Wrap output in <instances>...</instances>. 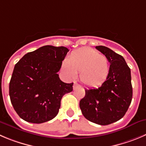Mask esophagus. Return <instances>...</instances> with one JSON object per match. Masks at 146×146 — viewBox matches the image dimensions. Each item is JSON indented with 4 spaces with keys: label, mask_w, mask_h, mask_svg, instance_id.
Instances as JSON below:
<instances>
[{
    "label": "esophagus",
    "mask_w": 146,
    "mask_h": 146,
    "mask_svg": "<svg viewBox=\"0 0 146 146\" xmlns=\"http://www.w3.org/2000/svg\"><path fill=\"white\" fill-rule=\"evenodd\" d=\"M79 86L78 84H76V83H74V84H73V89H75V88H76L77 86Z\"/></svg>",
    "instance_id": "1"
}]
</instances>
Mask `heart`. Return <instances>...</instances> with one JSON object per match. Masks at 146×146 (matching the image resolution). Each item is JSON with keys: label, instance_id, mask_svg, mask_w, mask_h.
Instances as JSON below:
<instances>
[{"label": "heart", "instance_id": "heart-1", "mask_svg": "<svg viewBox=\"0 0 146 146\" xmlns=\"http://www.w3.org/2000/svg\"><path fill=\"white\" fill-rule=\"evenodd\" d=\"M62 69L70 78L80 72V79L85 85L97 87L107 79L109 61L104 54L92 48H83L73 52L68 60L62 62Z\"/></svg>", "mask_w": 146, "mask_h": 146}]
</instances>
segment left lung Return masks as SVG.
Here are the masks:
<instances>
[{
	"instance_id": "obj_1",
	"label": "left lung",
	"mask_w": 146,
	"mask_h": 146,
	"mask_svg": "<svg viewBox=\"0 0 146 146\" xmlns=\"http://www.w3.org/2000/svg\"><path fill=\"white\" fill-rule=\"evenodd\" d=\"M96 48L110 63L107 79L97 88L86 89L79 106L88 120L107 125L119 120L129 108L133 98L130 69L120 54L104 46Z\"/></svg>"
}]
</instances>
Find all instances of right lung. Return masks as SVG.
<instances>
[{"label": "right lung", "instance_id": "add662e5", "mask_svg": "<svg viewBox=\"0 0 146 146\" xmlns=\"http://www.w3.org/2000/svg\"><path fill=\"white\" fill-rule=\"evenodd\" d=\"M68 51L65 47L43 46L15 65L9 96L21 119L39 124L57 116L62 97L73 91V83L62 82L58 74Z\"/></svg>", "mask_w": 146, "mask_h": 146}]
</instances>
